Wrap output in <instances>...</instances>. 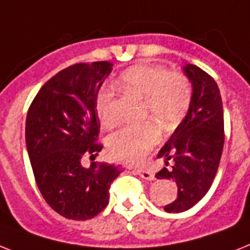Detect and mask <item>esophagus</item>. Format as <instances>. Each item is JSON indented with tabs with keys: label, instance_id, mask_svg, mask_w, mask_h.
I'll return each mask as SVG.
<instances>
[{
	"label": "esophagus",
	"instance_id": "esophagus-1",
	"mask_svg": "<svg viewBox=\"0 0 250 250\" xmlns=\"http://www.w3.org/2000/svg\"><path fill=\"white\" fill-rule=\"evenodd\" d=\"M135 172L139 174L140 177H143L144 180H147V181H153V180H155V177H154V173L151 171H149V169L137 168V169H135Z\"/></svg>",
	"mask_w": 250,
	"mask_h": 250
}]
</instances>
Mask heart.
<instances>
[{
	"label": "heart",
	"instance_id": "b5f03b06",
	"mask_svg": "<svg viewBox=\"0 0 250 250\" xmlns=\"http://www.w3.org/2000/svg\"><path fill=\"white\" fill-rule=\"evenodd\" d=\"M117 87L145 100V114L153 115L166 129L177 127L191 101V87L181 73H169L159 65H137L122 73ZM96 114L105 127L114 122L113 91L103 87L95 101ZM160 131L153 121L137 125H125L107 139L109 153L118 160L139 163L157 145Z\"/></svg>",
	"mask_w": 250,
	"mask_h": 250
}]
</instances>
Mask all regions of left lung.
I'll return each mask as SVG.
<instances>
[{
    "label": "left lung",
    "instance_id": "left-lung-1",
    "mask_svg": "<svg viewBox=\"0 0 250 250\" xmlns=\"http://www.w3.org/2000/svg\"><path fill=\"white\" fill-rule=\"evenodd\" d=\"M191 83V101L177 128L159 150L164 163L155 177L177 185V198L164 207L168 213L190 209L212 186L224 149V106L216 81L192 64L182 66Z\"/></svg>",
    "mask_w": 250,
    "mask_h": 250
}]
</instances>
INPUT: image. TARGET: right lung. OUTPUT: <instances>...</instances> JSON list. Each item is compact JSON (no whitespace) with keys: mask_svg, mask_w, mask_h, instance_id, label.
<instances>
[{"mask_svg":"<svg viewBox=\"0 0 250 250\" xmlns=\"http://www.w3.org/2000/svg\"><path fill=\"white\" fill-rule=\"evenodd\" d=\"M111 70L109 62L62 69L41 87L26 114V150L38 188L48 206L69 220L97 216L121 173L119 166L81 163L86 151L93 157L103 149L95 144L100 127L95 101Z\"/></svg>","mask_w":250,"mask_h":250,"instance_id":"right-lung-1","label":"right lung"}]
</instances>
